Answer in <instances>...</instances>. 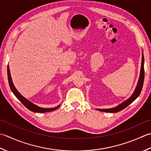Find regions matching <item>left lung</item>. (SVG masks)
Segmentation results:
<instances>
[{
	"label": "left lung",
	"mask_w": 151,
	"mask_h": 151,
	"mask_svg": "<svg viewBox=\"0 0 151 151\" xmlns=\"http://www.w3.org/2000/svg\"><path fill=\"white\" fill-rule=\"evenodd\" d=\"M144 76H145V70H144V57L143 54L142 53V59H141V71H140V75H139V78L138 80L137 85L136 86V88L135 89L134 93L132 94V96L128 98V100L124 101V102L120 104V105L117 106L115 107H113V108H110V109H97V110L100 111H104V112H107V113H117L120 111L124 109L125 107H127L128 105H130L131 103L133 102V101L136 99V98L139 96L140 94L141 90H142L143 88V81H144Z\"/></svg>",
	"instance_id": "8db88e82"
}]
</instances>
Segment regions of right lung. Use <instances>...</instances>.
<instances>
[{
	"label": "right lung",
	"instance_id": "add662e5",
	"mask_svg": "<svg viewBox=\"0 0 151 151\" xmlns=\"http://www.w3.org/2000/svg\"><path fill=\"white\" fill-rule=\"evenodd\" d=\"M7 72H8V83L9 85H10V87L11 88V91L12 93H14L16 98L19 100L21 103H22L23 105L25 106L27 109H29L30 111L33 112H36V113H45V112H50V111H53L56 110L59 106L55 107H53V108H43V107H40L39 106H37L35 104H32L30 102V101L23 97L22 95H21L18 91L15 88V86L12 82V77L10 75V68H9V66H8L7 68Z\"/></svg>",
	"mask_w": 151,
	"mask_h": 151
}]
</instances>
